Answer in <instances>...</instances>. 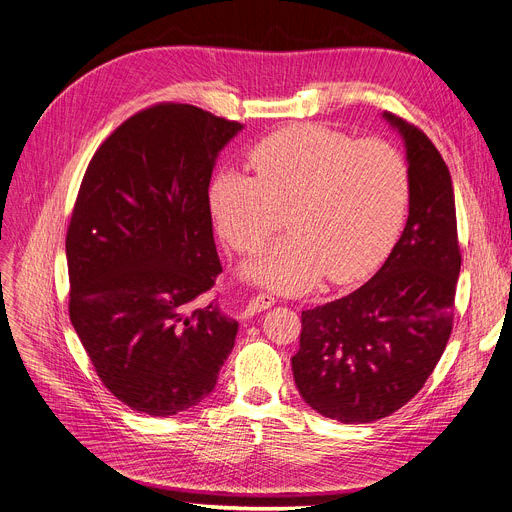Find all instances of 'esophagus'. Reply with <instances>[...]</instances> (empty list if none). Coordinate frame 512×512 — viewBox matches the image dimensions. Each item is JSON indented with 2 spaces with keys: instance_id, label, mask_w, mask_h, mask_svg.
I'll return each mask as SVG.
<instances>
[{
  "instance_id": "1",
  "label": "esophagus",
  "mask_w": 512,
  "mask_h": 512,
  "mask_svg": "<svg viewBox=\"0 0 512 512\" xmlns=\"http://www.w3.org/2000/svg\"><path fill=\"white\" fill-rule=\"evenodd\" d=\"M276 305V299L272 297V294H265V292H259L257 297H253L247 305V313L249 315H255V313H261L265 309H270Z\"/></svg>"
}]
</instances>
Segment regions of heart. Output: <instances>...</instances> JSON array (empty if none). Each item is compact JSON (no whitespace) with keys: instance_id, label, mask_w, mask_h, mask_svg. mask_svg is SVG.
Returning a JSON list of instances; mask_svg holds the SVG:
<instances>
[{"instance_id":"heart-1","label":"heart","mask_w":512,"mask_h":512,"mask_svg":"<svg viewBox=\"0 0 512 512\" xmlns=\"http://www.w3.org/2000/svg\"><path fill=\"white\" fill-rule=\"evenodd\" d=\"M255 176L228 170L211 186V209L226 245L249 255L284 226L247 276L282 292H301L321 274L353 282L382 259L400 228L409 172L386 141L294 124L267 134L251 153Z\"/></svg>"}]
</instances>
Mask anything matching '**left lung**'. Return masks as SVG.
<instances>
[{
  "mask_svg": "<svg viewBox=\"0 0 512 512\" xmlns=\"http://www.w3.org/2000/svg\"><path fill=\"white\" fill-rule=\"evenodd\" d=\"M384 116L407 147V226L369 282L301 313L292 357L307 405L340 423H371L405 407L438 365L454 321L461 247L448 166L421 128Z\"/></svg>",
  "mask_w": 512,
  "mask_h": 512,
  "instance_id": "1",
  "label": "left lung"
}]
</instances>
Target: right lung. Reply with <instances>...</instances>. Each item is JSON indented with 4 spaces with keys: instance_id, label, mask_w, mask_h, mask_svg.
Segmentation results:
<instances>
[{
    "instance_id": "right-lung-1",
    "label": "right lung",
    "mask_w": 512,
    "mask_h": 512,
    "mask_svg": "<svg viewBox=\"0 0 512 512\" xmlns=\"http://www.w3.org/2000/svg\"><path fill=\"white\" fill-rule=\"evenodd\" d=\"M240 128L155 103L99 145L80 182L66 232L68 313L99 380L132 411L195 407L234 346L236 321L193 303L222 274L207 188Z\"/></svg>"
}]
</instances>
